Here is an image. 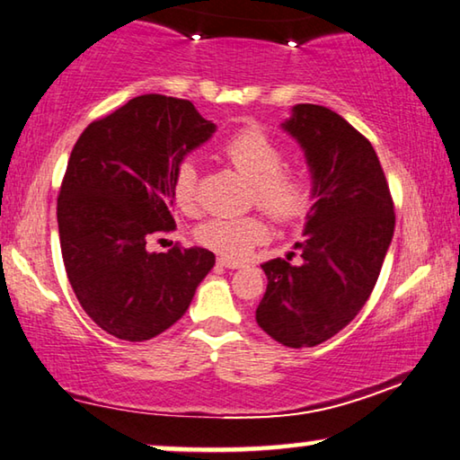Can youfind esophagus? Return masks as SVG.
<instances>
[{"instance_id":"34e87169","label":"esophagus","mask_w":460,"mask_h":460,"mask_svg":"<svg viewBox=\"0 0 460 460\" xmlns=\"http://www.w3.org/2000/svg\"><path fill=\"white\" fill-rule=\"evenodd\" d=\"M218 264H221L223 268H229V270H242V268H245L243 261H235V260H231V258H218Z\"/></svg>"}]
</instances>
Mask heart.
I'll return each mask as SVG.
<instances>
[{"instance_id":"b5f03b06","label":"heart","mask_w":460,"mask_h":460,"mask_svg":"<svg viewBox=\"0 0 460 460\" xmlns=\"http://www.w3.org/2000/svg\"><path fill=\"white\" fill-rule=\"evenodd\" d=\"M227 162L252 181V200H256L276 221H295L309 210L311 181L301 172L282 170L284 151L272 137L260 128H243L223 147ZM196 165L184 162L173 176L172 194L180 208L190 210L196 202ZM268 237V225L258 215L213 217L196 227V239L225 258H245L253 245Z\"/></svg>"}]
</instances>
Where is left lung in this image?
Here are the masks:
<instances>
[{
    "instance_id": "left-lung-1",
    "label": "left lung",
    "mask_w": 460,
    "mask_h": 460,
    "mask_svg": "<svg viewBox=\"0 0 460 460\" xmlns=\"http://www.w3.org/2000/svg\"><path fill=\"white\" fill-rule=\"evenodd\" d=\"M282 130L301 145L313 207L303 261L261 264L266 295L256 322L288 348H313L352 322L373 293L395 231L389 184L373 145L325 106L296 104ZM288 258V256H287Z\"/></svg>"
}]
</instances>
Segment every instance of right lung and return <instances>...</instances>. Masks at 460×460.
I'll return each mask as SVG.
<instances>
[{
    "label": "right lung",
    "instance_id": "right-lung-1",
    "mask_svg": "<svg viewBox=\"0 0 460 460\" xmlns=\"http://www.w3.org/2000/svg\"><path fill=\"white\" fill-rule=\"evenodd\" d=\"M215 130L192 102L145 93L93 120L71 151L57 200L65 272L84 311L114 338L165 332L215 266L204 247L147 250L176 225L178 167Z\"/></svg>",
    "mask_w": 460,
    "mask_h": 460
}]
</instances>
